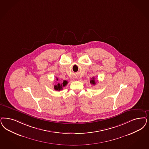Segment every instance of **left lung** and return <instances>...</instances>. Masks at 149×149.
I'll use <instances>...</instances> for the list:
<instances>
[{
  "mask_svg": "<svg viewBox=\"0 0 149 149\" xmlns=\"http://www.w3.org/2000/svg\"><path fill=\"white\" fill-rule=\"evenodd\" d=\"M90 83L93 85H95L96 83V81L95 80V78L94 77H93V79H91V80H90Z\"/></svg>",
  "mask_w": 149,
  "mask_h": 149,
  "instance_id": "left-lung-1",
  "label": "left lung"
}]
</instances>
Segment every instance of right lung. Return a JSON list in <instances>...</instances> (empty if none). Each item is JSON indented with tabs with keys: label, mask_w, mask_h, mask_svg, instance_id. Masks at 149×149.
<instances>
[{
	"label": "right lung",
	"mask_w": 149,
	"mask_h": 149,
	"mask_svg": "<svg viewBox=\"0 0 149 149\" xmlns=\"http://www.w3.org/2000/svg\"><path fill=\"white\" fill-rule=\"evenodd\" d=\"M56 80L58 81V79L56 77ZM68 84V81L66 80H64L62 84L61 83H58L57 84H56V85L54 86V89L56 90V91H61L63 89V87H65L66 86V85H67Z\"/></svg>",
	"instance_id": "right-lung-1"
}]
</instances>
